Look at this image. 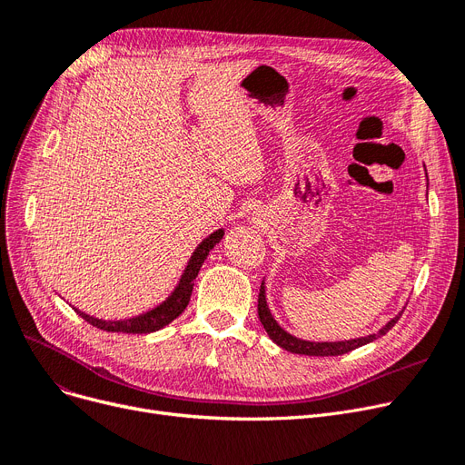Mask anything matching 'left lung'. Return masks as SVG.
Instances as JSON below:
<instances>
[{"instance_id":"8db88e82","label":"left lung","mask_w":465,"mask_h":465,"mask_svg":"<svg viewBox=\"0 0 465 465\" xmlns=\"http://www.w3.org/2000/svg\"><path fill=\"white\" fill-rule=\"evenodd\" d=\"M402 315V310L390 319L386 325H383L378 332L361 336V338H351V340H338V341H310V340H302L296 338L294 334L287 332L282 329L279 322L275 321V317L272 315L270 308H268V298H266V282L262 281L260 285V294H258V317L260 322L264 325L268 336L275 341V344L282 350H287L291 353H298V355H313V357H331V355H344L348 351H353L361 346L371 344L376 338L386 334L395 322L399 321V317Z\"/></svg>"}]
</instances>
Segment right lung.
Returning a JSON list of instances; mask_svg holds the SVG:
<instances>
[{"mask_svg":"<svg viewBox=\"0 0 465 465\" xmlns=\"http://www.w3.org/2000/svg\"><path fill=\"white\" fill-rule=\"evenodd\" d=\"M224 237V230H216L213 232L209 237H205L201 243L197 245V249L192 252L188 266L184 270V273L180 275L178 285L174 287V291L161 302L159 306L129 317V319H119V321H106V319H98L93 315H87L85 312H79L77 308H74L77 312V315H82L87 322H91L93 327L106 331V332H127V334H148V332H155L159 329H163L165 325H169L171 321H174L180 313H183L188 306L192 291H193V281L203 266L205 258L209 256V252L214 249L216 243H220V239Z\"/></svg>","mask_w":465,"mask_h":465,"instance_id":"add662e5","label":"right lung"}]
</instances>
